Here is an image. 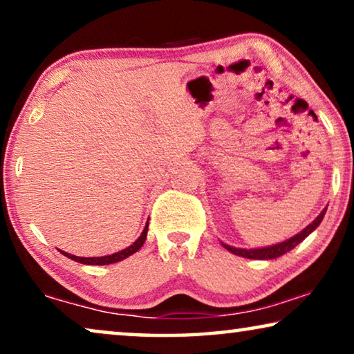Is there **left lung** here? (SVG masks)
Returning a JSON list of instances; mask_svg holds the SVG:
<instances>
[{
  "label": "left lung",
  "instance_id": "left-lung-1",
  "mask_svg": "<svg viewBox=\"0 0 354 354\" xmlns=\"http://www.w3.org/2000/svg\"><path fill=\"white\" fill-rule=\"evenodd\" d=\"M326 211L327 207H324L321 214H319L316 219H314L311 224H309L308 227H304V229L299 232V234L293 235L292 239L285 240V241H280V243L277 245H272V246H264V248H253V250H246V248H235V246H230L227 243H222V246H224L225 250H229L230 253H234L236 256H241V258H248V259H275L279 258V256H282L285 253H288V251H292L295 246H297L298 243H301V241L306 239V236L311 234V232H314L319 227V224H321L324 216H326Z\"/></svg>",
  "mask_w": 354,
  "mask_h": 354
}]
</instances>
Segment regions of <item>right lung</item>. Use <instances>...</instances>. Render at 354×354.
Returning <instances> with one entry per match:
<instances>
[{
  "mask_svg": "<svg viewBox=\"0 0 354 354\" xmlns=\"http://www.w3.org/2000/svg\"><path fill=\"white\" fill-rule=\"evenodd\" d=\"M147 234H148V222L147 225H145V229L142 232V235L138 236L137 240L133 241L132 245L127 246V248L122 250V251H118V253L114 254H108V256H98V258H82V256H74V254H69L66 253V251H61L62 254L67 256V258L72 259V261H77V263H82V264H90V266H106V264H113V263H119V261H122L125 258H129V256H132L133 253H137V251L142 248L145 240H147Z\"/></svg>",
  "mask_w": 354,
  "mask_h": 354,
  "instance_id": "obj_1",
  "label": "right lung"
}]
</instances>
